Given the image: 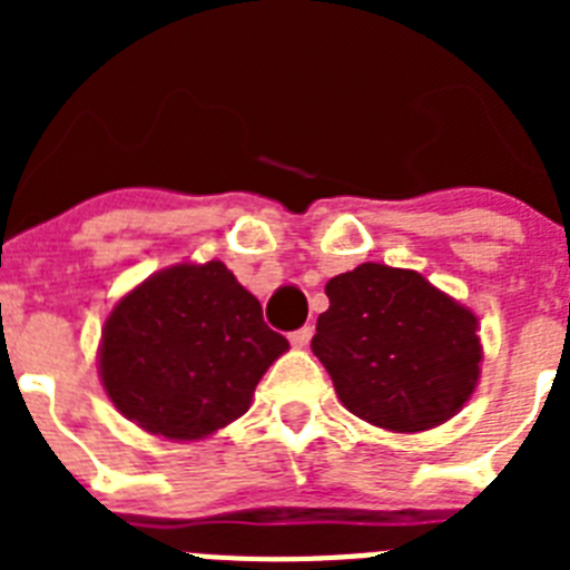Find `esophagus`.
<instances>
[{
    "mask_svg": "<svg viewBox=\"0 0 570 570\" xmlns=\"http://www.w3.org/2000/svg\"><path fill=\"white\" fill-rule=\"evenodd\" d=\"M311 336H314V328H311V325H305V328L294 331L288 340H291V345H294V347H305L311 342Z\"/></svg>",
    "mask_w": 570,
    "mask_h": 570,
    "instance_id": "1",
    "label": "esophagus"
}]
</instances>
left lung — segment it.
Segmentation results:
<instances>
[{"label": "left lung", "instance_id": "8db88e82", "mask_svg": "<svg viewBox=\"0 0 570 570\" xmlns=\"http://www.w3.org/2000/svg\"><path fill=\"white\" fill-rule=\"evenodd\" d=\"M311 340L342 405L394 434L442 425L480 382V322L416 271L365 262L325 285Z\"/></svg>", "mask_w": 570, "mask_h": 570}]
</instances>
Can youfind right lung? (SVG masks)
<instances>
[{
  "label": "right lung",
  "mask_w": 570,
  "mask_h": 570,
  "mask_svg": "<svg viewBox=\"0 0 570 570\" xmlns=\"http://www.w3.org/2000/svg\"><path fill=\"white\" fill-rule=\"evenodd\" d=\"M288 340L223 262L148 276L105 320L99 376L122 416L165 440L216 434L250 407Z\"/></svg>",
  "instance_id": "add662e5"
}]
</instances>
